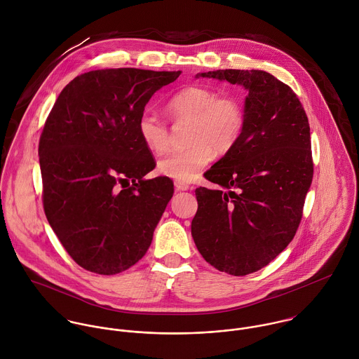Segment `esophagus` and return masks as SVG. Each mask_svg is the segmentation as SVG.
Here are the masks:
<instances>
[{"label":"esophagus","instance_id":"1","mask_svg":"<svg viewBox=\"0 0 359 359\" xmlns=\"http://www.w3.org/2000/svg\"><path fill=\"white\" fill-rule=\"evenodd\" d=\"M175 187H176V190H180V191H186V190L191 189L187 183H184V182H179V180H175Z\"/></svg>","mask_w":359,"mask_h":359}]
</instances>
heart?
I'll return each mask as SVG.
<instances>
[{"label":"heart","mask_w":359,"mask_h":359,"mask_svg":"<svg viewBox=\"0 0 359 359\" xmlns=\"http://www.w3.org/2000/svg\"><path fill=\"white\" fill-rule=\"evenodd\" d=\"M173 120H189L187 142L183 149L172 151L158 162L162 176L191 182L217 154H226L239 141L245 128V109L236 96H218V92L193 85L182 89L166 104ZM137 131L144 145L162 154L169 145L165 121L151 110L137 118Z\"/></svg>","instance_id":"heart-1"}]
</instances>
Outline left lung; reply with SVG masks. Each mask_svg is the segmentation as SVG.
Here are the masks:
<instances>
[{"label":"left lung","mask_w":359,"mask_h":359,"mask_svg":"<svg viewBox=\"0 0 359 359\" xmlns=\"http://www.w3.org/2000/svg\"><path fill=\"white\" fill-rule=\"evenodd\" d=\"M246 89L245 128L196 189L191 236L207 263L231 276L266 267L294 239L313 177L311 127L294 90L262 69H217Z\"/></svg>","instance_id":"left-lung-1"}]
</instances>
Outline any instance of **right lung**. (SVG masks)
<instances>
[{
  "instance_id": "add662e5",
  "label": "right lung",
  "mask_w": 359,
  "mask_h": 359,
  "mask_svg": "<svg viewBox=\"0 0 359 359\" xmlns=\"http://www.w3.org/2000/svg\"><path fill=\"white\" fill-rule=\"evenodd\" d=\"M182 71L110 68L74 78L58 95L39 141L43 207L82 269L113 276L144 257L173 196L137 131L152 95Z\"/></svg>"
}]
</instances>
